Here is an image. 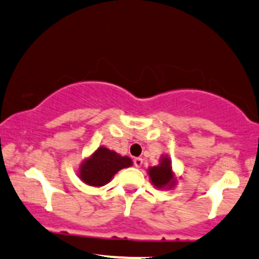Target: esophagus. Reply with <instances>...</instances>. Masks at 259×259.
<instances>
[{
  "label": "esophagus",
  "mask_w": 259,
  "mask_h": 259,
  "mask_svg": "<svg viewBox=\"0 0 259 259\" xmlns=\"http://www.w3.org/2000/svg\"><path fill=\"white\" fill-rule=\"evenodd\" d=\"M134 165L137 166V167H141V165H143V159H141V157H137V159H134Z\"/></svg>",
  "instance_id": "34e87169"
}]
</instances>
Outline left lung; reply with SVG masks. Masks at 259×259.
<instances>
[{"mask_svg": "<svg viewBox=\"0 0 259 259\" xmlns=\"http://www.w3.org/2000/svg\"><path fill=\"white\" fill-rule=\"evenodd\" d=\"M148 174L151 184L156 189L171 190L172 187H175L176 182H178L172 171V166H171V160L167 155H162L160 157L159 165L149 167Z\"/></svg>", "mask_w": 259, "mask_h": 259, "instance_id": "left-lung-1", "label": "left lung"}]
</instances>
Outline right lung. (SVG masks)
<instances>
[{"label":"right lung","instance_id":"obj_1","mask_svg":"<svg viewBox=\"0 0 259 259\" xmlns=\"http://www.w3.org/2000/svg\"><path fill=\"white\" fill-rule=\"evenodd\" d=\"M130 157L121 156L118 152L99 146L89 157L84 159L78 170V176L85 185L100 187L109 184L118 171L130 167Z\"/></svg>","mask_w":259,"mask_h":259}]
</instances>
